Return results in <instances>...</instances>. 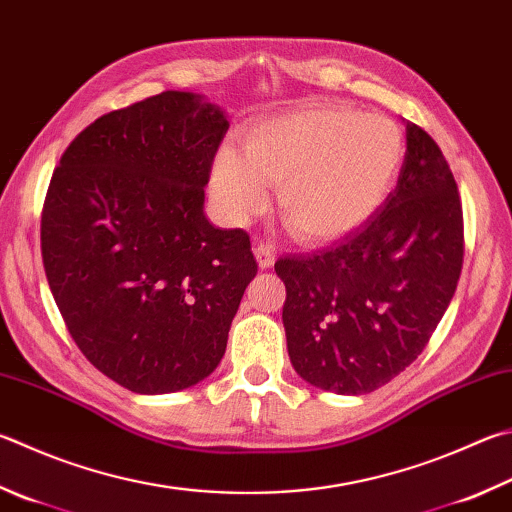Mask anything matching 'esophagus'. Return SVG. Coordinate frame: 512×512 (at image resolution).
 <instances>
[{"label": "esophagus", "instance_id": "34e87169", "mask_svg": "<svg viewBox=\"0 0 512 512\" xmlns=\"http://www.w3.org/2000/svg\"><path fill=\"white\" fill-rule=\"evenodd\" d=\"M255 257L259 262V268H271L275 262V250L271 244H264V241H259L255 246Z\"/></svg>", "mask_w": 512, "mask_h": 512}]
</instances>
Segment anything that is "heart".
<instances>
[{
  "mask_svg": "<svg viewBox=\"0 0 512 512\" xmlns=\"http://www.w3.org/2000/svg\"><path fill=\"white\" fill-rule=\"evenodd\" d=\"M405 138L392 118L342 105H311L250 123L237 152L221 150L210 190L219 210L246 221L277 188V210L291 235L331 241L365 224L394 190Z\"/></svg>",
  "mask_w": 512,
  "mask_h": 512,
  "instance_id": "1",
  "label": "heart"
}]
</instances>
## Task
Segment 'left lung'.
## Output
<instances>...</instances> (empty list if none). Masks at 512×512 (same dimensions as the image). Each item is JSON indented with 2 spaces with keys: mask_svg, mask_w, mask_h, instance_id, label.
Segmentation results:
<instances>
[{
  "mask_svg": "<svg viewBox=\"0 0 512 512\" xmlns=\"http://www.w3.org/2000/svg\"><path fill=\"white\" fill-rule=\"evenodd\" d=\"M463 210L434 138L407 123L396 190L336 246L282 257L288 356L306 383L369 394L421 356L457 291Z\"/></svg>",
  "mask_w": 512,
  "mask_h": 512,
  "instance_id": "left-lung-1",
  "label": "left lung"
}]
</instances>
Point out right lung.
Segmentation results:
<instances>
[{
  "mask_svg": "<svg viewBox=\"0 0 512 512\" xmlns=\"http://www.w3.org/2000/svg\"><path fill=\"white\" fill-rule=\"evenodd\" d=\"M226 132L215 105L163 91L82 129L51 176L46 280L78 349L129 392L210 376L257 275L248 232L203 215Z\"/></svg>",
  "mask_w": 512,
  "mask_h": 512,
  "instance_id": "add662e5",
  "label": "right lung"
}]
</instances>
